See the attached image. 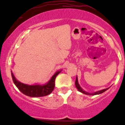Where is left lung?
I'll use <instances>...</instances> for the list:
<instances>
[{
    "mask_svg": "<svg viewBox=\"0 0 125 125\" xmlns=\"http://www.w3.org/2000/svg\"><path fill=\"white\" fill-rule=\"evenodd\" d=\"M75 87H76V88H77V89H78V91H80V93H83V94H86V95H97V94H102V93H104V92L106 91V90H108V89L109 88H106V89H102V90L98 91H96V92H94V93H88V92H86V91H84L83 89L81 87H80V85H79V82H78L77 76L76 77V79H75Z\"/></svg>",
    "mask_w": 125,
    "mask_h": 125,
    "instance_id": "obj_1",
    "label": "left lung"
}]
</instances>
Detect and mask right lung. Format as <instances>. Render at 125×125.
<instances>
[{"instance_id":"obj_1","label":"right lung","mask_w":125,"mask_h":125,"mask_svg":"<svg viewBox=\"0 0 125 125\" xmlns=\"http://www.w3.org/2000/svg\"><path fill=\"white\" fill-rule=\"evenodd\" d=\"M62 71V70H59L55 73V74L51 77L50 80L44 85H27L21 82L18 81L14 75L13 73L11 71V76H12V81L17 88L27 96L31 97H43L51 94L54 90L55 86V79L57 75Z\"/></svg>"}]
</instances>
